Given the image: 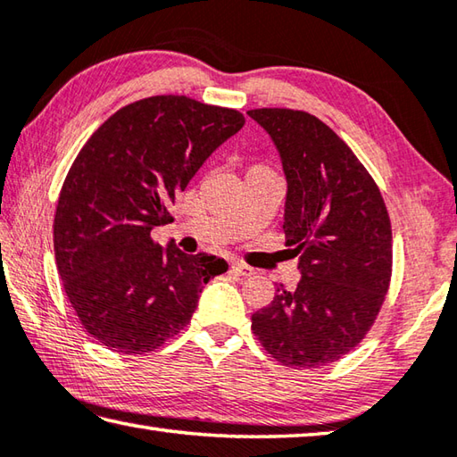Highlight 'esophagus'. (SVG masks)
<instances>
[{"mask_svg":"<svg viewBox=\"0 0 457 457\" xmlns=\"http://www.w3.org/2000/svg\"><path fill=\"white\" fill-rule=\"evenodd\" d=\"M230 272L237 274V277H253L254 269H251V266H248V264L232 261V262H230Z\"/></svg>","mask_w":457,"mask_h":457,"instance_id":"esophagus-1","label":"esophagus"}]
</instances>
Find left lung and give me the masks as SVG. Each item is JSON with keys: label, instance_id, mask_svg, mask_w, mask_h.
I'll use <instances>...</instances> for the list:
<instances>
[{"label": "left lung", "instance_id": "left-lung-1", "mask_svg": "<svg viewBox=\"0 0 457 457\" xmlns=\"http://www.w3.org/2000/svg\"><path fill=\"white\" fill-rule=\"evenodd\" d=\"M287 177L284 235L303 274L253 314L254 336L280 364L320 368L346 356L372 328L392 277V227L380 188L320 119L253 109Z\"/></svg>", "mask_w": 457, "mask_h": 457}]
</instances>
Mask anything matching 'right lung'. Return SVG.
<instances>
[{"mask_svg":"<svg viewBox=\"0 0 457 457\" xmlns=\"http://www.w3.org/2000/svg\"><path fill=\"white\" fill-rule=\"evenodd\" d=\"M245 125L235 109L157 95L111 115L77 154L54 222L57 272L85 332L145 354L191 322L203 284L228 264L151 238L203 162Z\"/></svg>","mask_w":457,"mask_h":457,"instance_id":"1","label":"right lung"}]
</instances>
